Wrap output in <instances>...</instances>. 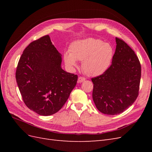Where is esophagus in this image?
Here are the masks:
<instances>
[{"label": "esophagus", "mask_w": 152, "mask_h": 152, "mask_svg": "<svg viewBox=\"0 0 152 152\" xmlns=\"http://www.w3.org/2000/svg\"><path fill=\"white\" fill-rule=\"evenodd\" d=\"M85 80H86L85 78L82 77H79V79H78V82H79V83H81V82H83Z\"/></svg>", "instance_id": "34e87169"}]
</instances>
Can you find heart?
Wrapping results in <instances>:
<instances>
[{
	"instance_id": "obj_1",
	"label": "heart",
	"mask_w": 152,
	"mask_h": 152,
	"mask_svg": "<svg viewBox=\"0 0 152 152\" xmlns=\"http://www.w3.org/2000/svg\"><path fill=\"white\" fill-rule=\"evenodd\" d=\"M114 49L110 43L100 39L89 38L73 42L70 53L64 54V61L69 68L77 66V60L82 61V68L86 75H102L111 65Z\"/></svg>"
}]
</instances>
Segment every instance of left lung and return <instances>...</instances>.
Listing matches in <instances>:
<instances>
[{"label": "left lung", "mask_w": 152, "mask_h": 152, "mask_svg": "<svg viewBox=\"0 0 152 152\" xmlns=\"http://www.w3.org/2000/svg\"><path fill=\"white\" fill-rule=\"evenodd\" d=\"M115 40L111 66L102 75L91 79L96 108L110 115L122 113L134 103L141 79L140 62L134 50L122 39L116 37Z\"/></svg>", "instance_id": "obj_1"}]
</instances>
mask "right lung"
Returning a JSON list of instances; mask_svg holds the SVG:
<instances>
[{"label":"right lung","instance_id":"add662e5","mask_svg":"<svg viewBox=\"0 0 152 152\" xmlns=\"http://www.w3.org/2000/svg\"><path fill=\"white\" fill-rule=\"evenodd\" d=\"M62 58L49 35L27 46L18 62L16 79L23 100L43 116L58 112L76 86L77 75L63 70Z\"/></svg>","mask_w":152,"mask_h":152}]
</instances>
